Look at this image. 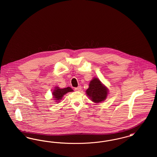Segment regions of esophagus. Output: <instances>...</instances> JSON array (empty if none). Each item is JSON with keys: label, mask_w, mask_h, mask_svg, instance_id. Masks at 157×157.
<instances>
[{"label": "esophagus", "mask_w": 157, "mask_h": 157, "mask_svg": "<svg viewBox=\"0 0 157 157\" xmlns=\"http://www.w3.org/2000/svg\"><path fill=\"white\" fill-rule=\"evenodd\" d=\"M81 86H79L78 87H77V88H75V90L76 91H78V92H79L81 90Z\"/></svg>", "instance_id": "34e87169"}]
</instances>
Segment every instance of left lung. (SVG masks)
<instances>
[{
  "label": "left lung",
  "instance_id": "8db88e82",
  "mask_svg": "<svg viewBox=\"0 0 157 157\" xmlns=\"http://www.w3.org/2000/svg\"><path fill=\"white\" fill-rule=\"evenodd\" d=\"M86 93L91 101L95 103H99L106 98L108 90L97 78H94L90 82L88 89Z\"/></svg>",
  "mask_w": 157,
  "mask_h": 157
}]
</instances>
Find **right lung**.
<instances>
[{
  "label": "right lung",
  "mask_w": 157,
  "mask_h": 157,
  "mask_svg": "<svg viewBox=\"0 0 157 157\" xmlns=\"http://www.w3.org/2000/svg\"><path fill=\"white\" fill-rule=\"evenodd\" d=\"M72 91L73 90L70 87H67L63 89H60L59 87H55L52 92L53 98H54L53 99L58 101L56 102H59L60 100L62 99L65 94H66L67 92Z\"/></svg>",
  "instance_id": "right-lung-1"
}]
</instances>
